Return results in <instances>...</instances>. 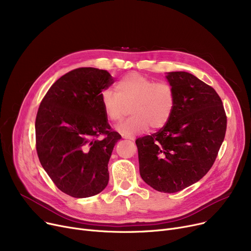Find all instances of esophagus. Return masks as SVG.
I'll return each mask as SVG.
<instances>
[{
	"label": "esophagus",
	"instance_id": "esophagus-1",
	"mask_svg": "<svg viewBox=\"0 0 251 251\" xmlns=\"http://www.w3.org/2000/svg\"><path fill=\"white\" fill-rule=\"evenodd\" d=\"M122 138H124V139H129V140H134L135 138L133 137V136H130V135H122Z\"/></svg>",
	"mask_w": 251,
	"mask_h": 251
}]
</instances>
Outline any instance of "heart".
I'll return each instance as SVG.
<instances>
[{
    "instance_id": "1",
    "label": "heart",
    "mask_w": 251,
    "mask_h": 251,
    "mask_svg": "<svg viewBox=\"0 0 251 251\" xmlns=\"http://www.w3.org/2000/svg\"><path fill=\"white\" fill-rule=\"evenodd\" d=\"M103 113L111 123H119L130 108L132 117L117 127L119 132L133 135L151 129H160L170 120L175 108V92L167 82H156L138 73H130L115 85V95L104 92Z\"/></svg>"
}]
</instances>
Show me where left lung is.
I'll list each match as a JSON object with an SVG mask.
<instances>
[{
    "label": "left lung",
    "mask_w": 251,
    "mask_h": 251,
    "mask_svg": "<svg viewBox=\"0 0 251 251\" xmlns=\"http://www.w3.org/2000/svg\"><path fill=\"white\" fill-rule=\"evenodd\" d=\"M175 108L157 132L139 137V172L153 189L174 193L200 181L214 165L225 138L227 117L216 90L188 72L166 76Z\"/></svg>",
    "instance_id": "8db88e82"
}]
</instances>
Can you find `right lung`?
I'll return each mask as SVG.
<instances>
[{"label": "right lung", "mask_w": 251, "mask_h": 251, "mask_svg": "<svg viewBox=\"0 0 251 251\" xmlns=\"http://www.w3.org/2000/svg\"><path fill=\"white\" fill-rule=\"evenodd\" d=\"M114 83L105 70L82 67L66 73L43 99L35 119L39 162L55 185L76 199L101 192L108 164L121 135L111 129L101 91ZM102 135L101 140L97 138Z\"/></svg>", "instance_id": "add662e5"}]
</instances>
